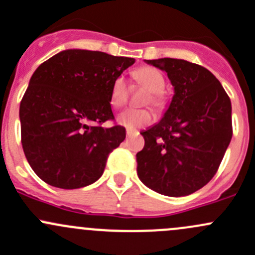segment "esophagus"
<instances>
[{
    "instance_id": "1",
    "label": "esophagus",
    "mask_w": 255,
    "mask_h": 255,
    "mask_svg": "<svg viewBox=\"0 0 255 255\" xmlns=\"http://www.w3.org/2000/svg\"><path fill=\"white\" fill-rule=\"evenodd\" d=\"M134 135H137V133H135V132H132V130H129V129L127 130V137H128V138L134 137Z\"/></svg>"
}]
</instances>
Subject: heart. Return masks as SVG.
Listing matches in <instances>:
<instances>
[{
    "instance_id": "1",
    "label": "heart",
    "mask_w": 255,
    "mask_h": 255,
    "mask_svg": "<svg viewBox=\"0 0 255 255\" xmlns=\"http://www.w3.org/2000/svg\"><path fill=\"white\" fill-rule=\"evenodd\" d=\"M134 82L143 86L149 91L144 104H150L155 109H163L165 105L161 91L165 87V76L153 66H143L133 74ZM128 100V85L123 76H118L112 82L111 92H110V104L113 107H121ZM153 122V113L149 110H126L118 116V123L129 130H135L138 128L145 127Z\"/></svg>"
}]
</instances>
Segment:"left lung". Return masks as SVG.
<instances>
[{
  "instance_id": "obj_1",
  "label": "left lung",
  "mask_w": 255,
  "mask_h": 255,
  "mask_svg": "<svg viewBox=\"0 0 255 255\" xmlns=\"http://www.w3.org/2000/svg\"><path fill=\"white\" fill-rule=\"evenodd\" d=\"M168 74L174 95L163 118L143 130L137 173L149 189L186 196L212 179L232 138V106L221 82L182 59L145 60Z\"/></svg>"
}]
</instances>
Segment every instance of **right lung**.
<instances>
[{"instance_id": "1", "label": "right lung", "mask_w": 255, "mask_h": 255, "mask_svg": "<svg viewBox=\"0 0 255 255\" xmlns=\"http://www.w3.org/2000/svg\"><path fill=\"white\" fill-rule=\"evenodd\" d=\"M134 61L68 49L38 66L20 101L19 120L23 151L43 181L70 190L101 177L109 154L126 138L122 126L101 127L115 120L112 82Z\"/></svg>"}]
</instances>
